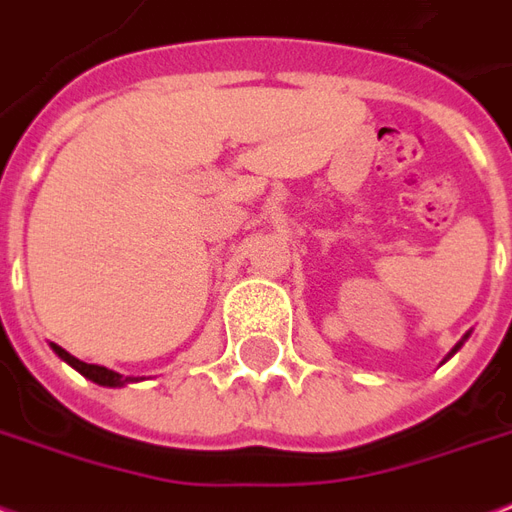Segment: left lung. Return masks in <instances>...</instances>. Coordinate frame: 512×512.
Wrapping results in <instances>:
<instances>
[{
    "label": "left lung",
    "mask_w": 512,
    "mask_h": 512,
    "mask_svg": "<svg viewBox=\"0 0 512 512\" xmlns=\"http://www.w3.org/2000/svg\"><path fill=\"white\" fill-rule=\"evenodd\" d=\"M469 333H472V331H467V333H464V336H461V342H458L456 347H453V350L448 352V358H453V355H456V352L461 350V347H464V342H467V339H469ZM448 358H445V361H448ZM445 361H442V363H445Z\"/></svg>",
    "instance_id": "left-lung-1"
}]
</instances>
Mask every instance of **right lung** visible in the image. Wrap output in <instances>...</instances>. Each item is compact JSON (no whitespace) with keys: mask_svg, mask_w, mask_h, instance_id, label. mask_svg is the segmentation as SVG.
<instances>
[{"mask_svg":"<svg viewBox=\"0 0 512 512\" xmlns=\"http://www.w3.org/2000/svg\"><path fill=\"white\" fill-rule=\"evenodd\" d=\"M51 350H54L64 363H70L75 372H81L86 380L97 382V385H102V388H121V385H127V382H135V377H124V374L113 372V369H105V366H97V363L78 361L75 355L62 350L59 344H51Z\"/></svg>","mask_w":512,"mask_h":512,"instance_id":"obj_1","label":"right lung"}]
</instances>
